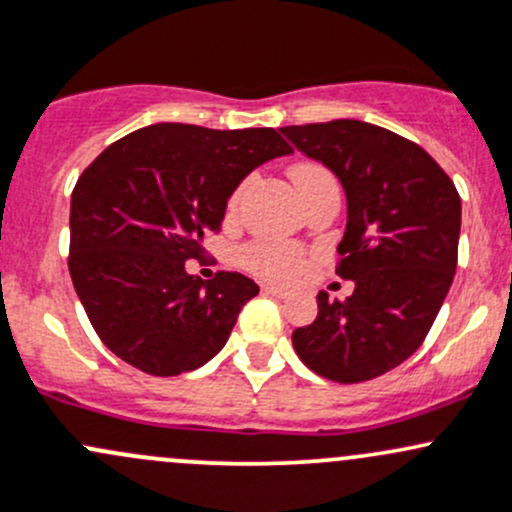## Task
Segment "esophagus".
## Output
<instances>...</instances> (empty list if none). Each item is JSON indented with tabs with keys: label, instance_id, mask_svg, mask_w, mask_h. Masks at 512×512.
I'll list each match as a JSON object with an SVG mask.
<instances>
[{
	"label": "esophagus",
	"instance_id": "esophagus-1",
	"mask_svg": "<svg viewBox=\"0 0 512 512\" xmlns=\"http://www.w3.org/2000/svg\"><path fill=\"white\" fill-rule=\"evenodd\" d=\"M262 292H265V294H272V297H279V299H287V297H289L287 289L277 287V284H262Z\"/></svg>",
	"mask_w": 512,
	"mask_h": 512
}]
</instances>
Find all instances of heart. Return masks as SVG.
<instances>
[{"mask_svg": "<svg viewBox=\"0 0 512 512\" xmlns=\"http://www.w3.org/2000/svg\"><path fill=\"white\" fill-rule=\"evenodd\" d=\"M331 176L324 166L316 164H299L292 169V179L297 184V191L301 193L304 188H309L314 181L326 179ZM242 196V188L230 196L228 211L233 213L238 208V201ZM240 265L245 267L247 272L257 274L262 279H270V282H287V279H294L297 274L304 270V252H301L299 245L284 240H252L247 245L240 247L238 252Z\"/></svg>", "mask_w": 512, "mask_h": 512, "instance_id": "1", "label": "heart"}]
</instances>
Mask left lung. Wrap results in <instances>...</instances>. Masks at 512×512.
<instances>
[{
	"label": "left lung",
	"instance_id": "obj_1",
	"mask_svg": "<svg viewBox=\"0 0 512 512\" xmlns=\"http://www.w3.org/2000/svg\"><path fill=\"white\" fill-rule=\"evenodd\" d=\"M346 191L348 220L336 274L346 301L319 292L314 324L292 333L306 368L333 383H363L422 346L449 294L459 257L461 198L419 144L360 120L282 127Z\"/></svg>",
	"mask_w": 512,
	"mask_h": 512
}]
</instances>
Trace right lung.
<instances>
[{
  "label": "right lung",
  "mask_w": 512,
  "mask_h": 512,
  "mask_svg": "<svg viewBox=\"0 0 512 512\" xmlns=\"http://www.w3.org/2000/svg\"><path fill=\"white\" fill-rule=\"evenodd\" d=\"M292 154L272 127L208 129L159 122L117 139L71 196L75 294L117 358L169 378L201 368L228 341L260 287L238 272L203 282V255L228 198L265 161Z\"/></svg>",
  "instance_id": "add662e5"
}]
</instances>
